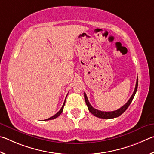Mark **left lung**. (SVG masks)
<instances>
[{
	"label": "left lung",
	"instance_id": "1",
	"mask_svg": "<svg viewBox=\"0 0 154 154\" xmlns=\"http://www.w3.org/2000/svg\"><path fill=\"white\" fill-rule=\"evenodd\" d=\"M137 87H138V78H137V79L136 85H135V88H134V92L133 93V95H132V96L131 97V98L129 99V100L127 101V103H126L125 105H124L122 107H121L120 109L116 110V111L102 112V111H100V110L95 109L90 104L89 101H88V100L87 95H86V93H85V99L86 104H87V106L88 107V110H89V112L91 113V114H93L94 116H95L96 117H98V118H103V119H111V118H116V117L120 116L121 114H122L123 113L126 111V109L128 108V106H130V104L131 103V102H132V101H133L134 97L136 94Z\"/></svg>",
	"mask_w": 154,
	"mask_h": 154
}]
</instances>
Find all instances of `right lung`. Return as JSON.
Segmentation results:
<instances>
[{
    "label": "right lung",
    "mask_w": 154,
    "mask_h": 154,
    "mask_svg": "<svg viewBox=\"0 0 154 154\" xmlns=\"http://www.w3.org/2000/svg\"><path fill=\"white\" fill-rule=\"evenodd\" d=\"M65 103H66V100H65V101H64V103H63V106H62V107H61V109L59 110V111L56 114H55L54 116H53L52 117H51V118H48V119H46L45 120H53V119H55V118H57L59 115H60L61 113H62V112H63V107H64V106H65Z\"/></svg>",
    "instance_id": "right-lung-1"
}]
</instances>
